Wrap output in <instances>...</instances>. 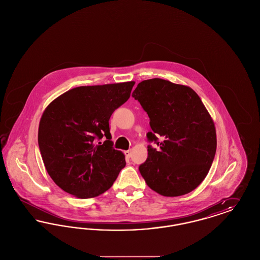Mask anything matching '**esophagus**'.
Returning <instances> with one entry per match:
<instances>
[{
  "label": "esophagus",
  "instance_id": "1",
  "mask_svg": "<svg viewBox=\"0 0 260 260\" xmlns=\"http://www.w3.org/2000/svg\"><path fill=\"white\" fill-rule=\"evenodd\" d=\"M124 155L126 158H131L132 157V150H126L124 151Z\"/></svg>",
  "mask_w": 260,
  "mask_h": 260
}]
</instances>
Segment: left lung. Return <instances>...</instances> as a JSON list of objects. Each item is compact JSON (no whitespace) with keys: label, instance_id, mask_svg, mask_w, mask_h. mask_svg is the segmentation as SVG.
<instances>
[{"label":"left lung","instance_id":"obj_1","mask_svg":"<svg viewBox=\"0 0 260 260\" xmlns=\"http://www.w3.org/2000/svg\"><path fill=\"white\" fill-rule=\"evenodd\" d=\"M133 98L150 118L149 141L160 146H148L147 160L139 166L146 184L165 197L190 193L206 178L216 151L210 113L191 87L160 78L139 83Z\"/></svg>","mask_w":260,"mask_h":260}]
</instances>
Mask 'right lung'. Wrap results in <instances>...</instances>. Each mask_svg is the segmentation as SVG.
<instances>
[{
	"label": "right lung",
	"instance_id": "add662e5",
	"mask_svg": "<svg viewBox=\"0 0 260 260\" xmlns=\"http://www.w3.org/2000/svg\"><path fill=\"white\" fill-rule=\"evenodd\" d=\"M136 82L74 87L52 100L42 115L38 142L45 168L63 191L79 199L107 191L125 166L113 148L109 119L129 99ZM106 136L102 145L96 138Z\"/></svg>",
	"mask_w": 260,
	"mask_h": 260
}]
</instances>
